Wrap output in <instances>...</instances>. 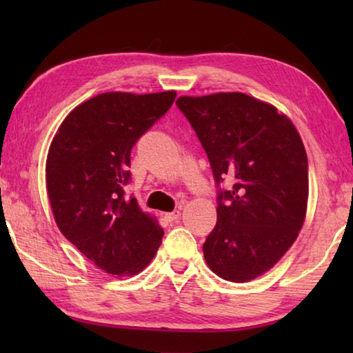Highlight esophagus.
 Listing matches in <instances>:
<instances>
[{
	"label": "esophagus",
	"instance_id": "esophagus-1",
	"mask_svg": "<svg viewBox=\"0 0 353 353\" xmlns=\"http://www.w3.org/2000/svg\"><path fill=\"white\" fill-rule=\"evenodd\" d=\"M181 218V210H174V212H170V213H165V219L166 221H176V219H179Z\"/></svg>",
	"mask_w": 353,
	"mask_h": 353
}]
</instances>
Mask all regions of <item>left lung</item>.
Masks as SVG:
<instances>
[{
  "label": "left lung",
  "mask_w": 353,
  "mask_h": 353,
  "mask_svg": "<svg viewBox=\"0 0 353 353\" xmlns=\"http://www.w3.org/2000/svg\"><path fill=\"white\" fill-rule=\"evenodd\" d=\"M176 104L205 149L219 191L216 225L204 243L210 270L229 282L263 276L301 232L308 160L297 129L277 107L240 92L181 97Z\"/></svg>",
  "instance_id": "obj_1"
}]
</instances>
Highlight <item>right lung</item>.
<instances>
[{
	"mask_svg": "<svg viewBox=\"0 0 353 353\" xmlns=\"http://www.w3.org/2000/svg\"><path fill=\"white\" fill-rule=\"evenodd\" d=\"M176 92H107L83 101L59 126L46 157V193L59 230L99 270L135 276L163 229L124 198L130 149L174 103Z\"/></svg>",
	"mask_w": 353,
	"mask_h": 353,
	"instance_id": "add662e5",
	"label": "right lung"
}]
</instances>
